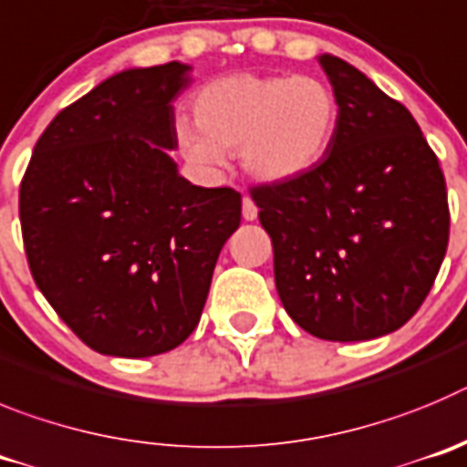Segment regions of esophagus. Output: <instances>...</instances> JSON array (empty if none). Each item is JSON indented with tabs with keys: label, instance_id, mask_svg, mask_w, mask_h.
<instances>
[{
	"label": "esophagus",
	"instance_id": "obj_1",
	"mask_svg": "<svg viewBox=\"0 0 467 467\" xmlns=\"http://www.w3.org/2000/svg\"><path fill=\"white\" fill-rule=\"evenodd\" d=\"M242 216L244 221H255V218H258V207H255L254 200H251L249 195H244L242 200Z\"/></svg>",
	"mask_w": 467,
	"mask_h": 467
}]
</instances>
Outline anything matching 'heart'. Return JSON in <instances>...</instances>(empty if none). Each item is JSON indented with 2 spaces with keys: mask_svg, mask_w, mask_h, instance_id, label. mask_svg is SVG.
Wrapping results in <instances>:
<instances>
[{
  "mask_svg": "<svg viewBox=\"0 0 467 467\" xmlns=\"http://www.w3.org/2000/svg\"><path fill=\"white\" fill-rule=\"evenodd\" d=\"M195 123L179 120L176 140L192 165L213 170L239 153L242 170L263 183H285L312 171L333 146L339 104L317 77L230 74L192 99Z\"/></svg>",
  "mask_w": 467,
  "mask_h": 467,
  "instance_id": "b5f03b06",
  "label": "heart"
}]
</instances>
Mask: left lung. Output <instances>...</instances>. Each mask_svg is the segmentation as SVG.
<instances>
[{"instance_id":"1","label":"left lung","mask_w":467,"mask_h":467,"mask_svg":"<svg viewBox=\"0 0 467 467\" xmlns=\"http://www.w3.org/2000/svg\"><path fill=\"white\" fill-rule=\"evenodd\" d=\"M339 123L300 179L251 188L288 317L314 337L360 342L405 326L449 244L447 183L411 113L335 56Z\"/></svg>"}]
</instances>
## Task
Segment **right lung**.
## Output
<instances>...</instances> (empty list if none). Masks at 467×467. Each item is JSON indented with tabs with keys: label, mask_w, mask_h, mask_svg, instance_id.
<instances>
[{
	"label": "right lung",
	"mask_w": 467,
	"mask_h": 467,
	"mask_svg": "<svg viewBox=\"0 0 467 467\" xmlns=\"http://www.w3.org/2000/svg\"><path fill=\"white\" fill-rule=\"evenodd\" d=\"M191 67L107 78L62 109L20 182L29 272L57 317L107 356L146 358L195 330L242 195L179 176L171 99Z\"/></svg>",
	"instance_id": "1"
}]
</instances>
